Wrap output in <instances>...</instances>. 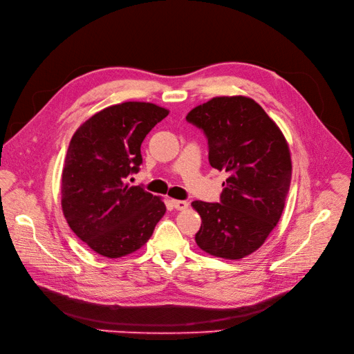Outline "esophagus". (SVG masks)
Instances as JSON below:
<instances>
[{
  "label": "esophagus",
  "mask_w": 354,
  "mask_h": 354,
  "mask_svg": "<svg viewBox=\"0 0 354 354\" xmlns=\"http://www.w3.org/2000/svg\"><path fill=\"white\" fill-rule=\"evenodd\" d=\"M171 203L177 210H186L189 207V201L186 200H171Z\"/></svg>",
  "instance_id": "1"
}]
</instances>
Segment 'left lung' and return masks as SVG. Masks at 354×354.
Listing matches in <instances>:
<instances>
[{"mask_svg": "<svg viewBox=\"0 0 354 354\" xmlns=\"http://www.w3.org/2000/svg\"><path fill=\"white\" fill-rule=\"evenodd\" d=\"M186 120L205 132L210 165L229 174L221 203H192L201 217L196 243L217 258H245L279 222L292 173L288 142L262 106L246 96L213 97Z\"/></svg>", "mask_w": 354, "mask_h": 354, "instance_id": "1", "label": "left lung"}]
</instances>
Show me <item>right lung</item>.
Segmentation results:
<instances>
[{"label":"right lung","mask_w":354,"mask_h":354,"mask_svg":"<svg viewBox=\"0 0 354 354\" xmlns=\"http://www.w3.org/2000/svg\"><path fill=\"white\" fill-rule=\"evenodd\" d=\"M167 115L154 104L124 102L95 113L73 133L62 171V209L76 236L99 255L138 250L165 213L161 197L127 178L140 171L141 144Z\"/></svg>","instance_id":"right-lung-1"}]
</instances>
